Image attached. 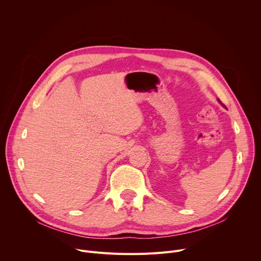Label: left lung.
Returning a JSON list of instances; mask_svg holds the SVG:
<instances>
[{
  "label": "left lung",
  "instance_id": "obj_1",
  "mask_svg": "<svg viewBox=\"0 0 261 261\" xmlns=\"http://www.w3.org/2000/svg\"><path fill=\"white\" fill-rule=\"evenodd\" d=\"M219 102H220V100H219Z\"/></svg>",
  "mask_w": 261,
  "mask_h": 261
}]
</instances>
